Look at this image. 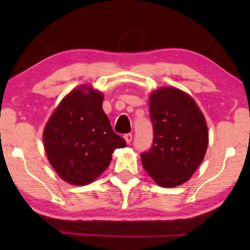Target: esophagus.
<instances>
[{
    "label": "esophagus",
    "mask_w": 250,
    "mask_h": 250,
    "mask_svg": "<svg viewBox=\"0 0 250 250\" xmlns=\"http://www.w3.org/2000/svg\"><path fill=\"white\" fill-rule=\"evenodd\" d=\"M125 142L128 143V145H130L131 143V141H132V134L131 133H126V134H125Z\"/></svg>",
    "instance_id": "1"
}]
</instances>
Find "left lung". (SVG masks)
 <instances>
[{"instance_id": "obj_1", "label": "left lung", "mask_w": 250, "mask_h": 250, "mask_svg": "<svg viewBox=\"0 0 250 250\" xmlns=\"http://www.w3.org/2000/svg\"><path fill=\"white\" fill-rule=\"evenodd\" d=\"M153 143L141 153L142 166L163 188L183 184L200 167L208 143L205 118L195 101L176 88H160L150 97Z\"/></svg>"}]
</instances>
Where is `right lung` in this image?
Listing matches in <instances>:
<instances>
[{"label":"right lung","mask_w":250,"mask_h":250,"mask_svg":"<svg viewBox=\"0 0 250 250\" xmlns=\"http://www.w3.org/2000/svg\"><path fill=\"white\" fill-rule=\"evenodd\" d=\"M103 100L100 92L88 86L75 89L62 99L45 126L49 163L70 184L91 183L109 167L113 151L126 146L112 130Z\"/></svg>","instance_id":"add662e5"}]
</instances>
